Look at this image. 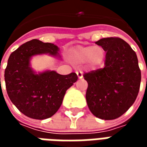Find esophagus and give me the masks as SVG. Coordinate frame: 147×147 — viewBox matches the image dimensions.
Here are the masks:
<instances>
[{"label": "esophagus", "instance_id": "esophagus-1", "mask_svg": "<svg viewBox=\"0 0 147 147\" xmlns=\"http://www.w3.org/2000/svg\"><path fill=\"white\" fill-rule=\"evenodd\" d=\"M76 75H77V76H78V78H79V79H82V78L83 77V71H77Z\"/></svg>", "mask_w": 147, "mask_h": 147}]
</instances>
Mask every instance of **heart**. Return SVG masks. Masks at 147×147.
<instances>
[{
	"label": "heart",
	"mask_w": 147,
	"mask_h": 147,
	"mask_svg": "<svg viewBox=\"0 0 147 147\" xmlns=\"http://www.w3.org/2000/svg\"><path fill=\"white\" fill-rule=\"evenodd\" d=\"M68 57L72 64L76 65L87 61L91 67H98L105 60V50L101 45L77 46L71 50Z\"/></svg>",
	"instance_id": "b5f03b06"
}]
</instances>
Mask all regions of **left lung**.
<instances>
[{"instance_id":"8db88e82","label":"left lung","mask_w":147,"mask_h":147,"mask_svg":"<svg viewBox=\"0 0 147 147\" xmlns=\"http://www.w3.org/2000/svg\"><path fill=\"white\" fill-rule=\"evenodd\" d=\"M105 49V67L83 75L88 83L86 99L90 110L102 120H114L128 110L139 94L141 83L136 52L119 38L95 42Z\"/></svg>"}]
</instances>
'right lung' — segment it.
Listing matches in <instances>:
<instances>
[{
  "instance_id": "obj_1",
  "label": "right lung",
  "mask_w": 147,
  "mask_h": 147,
  "mask_svg": "<svg viewBox=\"0 0 147 147\" xmlns=\"http://www.w3.org/2000/svg\"><path fill=\"white\" fill-rule=\"evenodd\" d=\"M58 51L53 43L33 39L20 45L8 58L5 71L8 95L16 107L30 118L44 120L53 116L66 90L78 80L75 72L65 76L50 70L36 73L30 67L34 56L49 54L60 58Z\"/></svg>"
}]
</instances>
